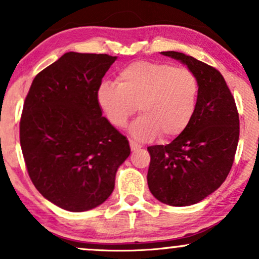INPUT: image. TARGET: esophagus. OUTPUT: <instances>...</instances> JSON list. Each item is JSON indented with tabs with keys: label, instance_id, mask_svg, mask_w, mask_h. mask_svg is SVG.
Instances as JSON below:
<instances>
[{
	"label": "esophagus",
	"instance_id": "esophagus-1",
	"mask_svg": "<svg viewBox=\"0 0 259 259\" xmlns=\"http://www.w3.org/2000/svg\"><path fill=\"white\" fill-rule=\"evenodd\" d=\"M130 148H132V151H138V150H140V148H141V146H140L138 142L130 140Z\"/></svg>",
	"mask_w": 259,
	"mask_h": 259
}]
</instances>
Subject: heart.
Returning <instances> with one entry per match:
<instances>
[{
  "label": "heart",
  "mask_w": 259,
  "mask_h": 259,
  "mask_svg": "<svg viewBox=\"0 0 259 259\" xmlns=\"http://www.w3.org/2000/svg\"><path fill=\"white\" fill-rule=\"evenodd\" d=\"M118 85L103 82L97 102L113 126L123 127L138 107L141 115L130 126L134 139L157 136L167 140L180 135L196 112L200 85L186 68L159 62H134L121 69Z\"/></svg>",
  "instance_id": "b5f03b06"
}]
</instances>
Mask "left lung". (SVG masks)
Returning <instances> with one entry per match:
<instances>
[{
	"label": "left lung",
	"mask_w": 259,
	"mask_h": 259,
	"mask_svg": "<svg viewBox=\"0 0 259 259\" xmlns=\"http://www.w3.org/2000/svg\"><path fill=\"white\" fill-rule=\"evenodd\" d=\"M186 65L200 85L196 112L170 144L147 147V184L162 203L185 207L219 189L233 165L240 121L235 100L215 68L181 52H160Z\"/></svg>",
	"instance_id": "8db88e82"
}]
</instances>
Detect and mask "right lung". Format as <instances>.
Wrapping results in <instances>:
<instances>
[{"instance_id":"add662e5","label":"right lung","mask_w":259,"mask_h":259,"mask_svg":"<svg viewBox=\"0 0 259 259\" xmlns=\"http://www.w3.org/2000/svg\"><path fill=\"white\" fill-rule=\"evenodd\" d=\"M117 57L67 52L35 76L20 119L29 177L69 212L102 204L130 154L125 136L102 117L97 91Z\"/></svg>"}]
</instances>
